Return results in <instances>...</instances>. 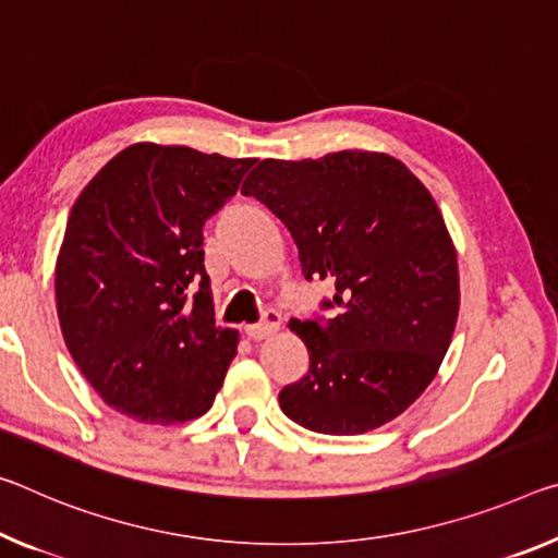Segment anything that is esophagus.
I'll list each match as a JSON object with an SVG mask.
<instances>
[{
	"instance_id": "esophagus-1",
	"label": "esophagus",
	"mask_w": 558,
	"mask_h": 558,
	"mask_svg": "<svg viewBox=\"0 0 558 558\" xmlns=\"http://www.w3.org/2000/svg\"><path fill=\"white\" fill-rule=\"evenodd\" d=\"M278 327H280V313L265 311L263 323L245 325L243 332H245L247 340H265V338H270V335H276Z\"/></svg>"
}]
</instances>
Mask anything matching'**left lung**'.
Masks as SVG:
<instances>
[{
    "instance_id": "left-lung-1",
    "label": "left lung",
    "mask_w": 558,
    "mask_h": 558,
    "mask_svg": "<svg viewBox=\"0 0 558 558\" xmlns=\"http://www.w3.org/2000/svg\"><path fill=\"white\" fill-rule=\"evenodd\" d=\"M243 196L293 235L307 280H332L330 320H290L311 369L280 410L320 435H362L402 414L435 379L459 315L457 251L432 193L402 161L338 151L265 158Z\"/></svg>"
}]
</instances>
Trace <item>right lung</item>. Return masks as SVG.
Returning a JSON list of instances; mask_svg holds the SVG:
<instances>
[{
	"label": "right lung",
	"instance_id": "add662e5",
	"mask_svg": "<svg viewBox=\"0 0 558 558\" xmlns=\"http://www.w3.org/2000/svg\"><path fill=\"white\" fill-rule=\"evenodd\" d=\"M255 158L134 144L78 193L59 247L61 335L86 383L146 424L206 414L235 357L203 268V223Z\"/></svg>",
	"mask_w": 558,
	"mask_h": 558
}]
</instances>
